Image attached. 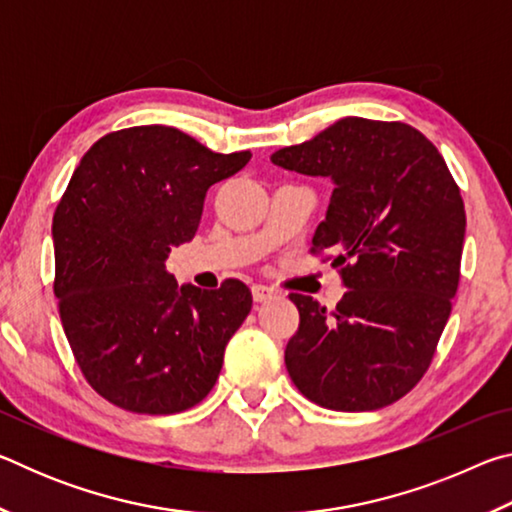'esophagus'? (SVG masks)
I'll list each match as a JSON object with an SVG mask.
<instances>
[{"instance_id": "34e87169", "label": "esophagus", "mask_w": 512, "mask_h": 512, "mask_svg": "<svg viewBox=\"0 0 512 512\" xmlns=\"http://www.w3.org/2000/svg\"><path fill=\"white\" fill-rule=\"evenodd\" d=\"M273 296H275V289L266 287V284H255V287H253V300L255 302H264V300L273 298Z\"/></svg>"}]
</instances>
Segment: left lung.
<instances>
[{"label":"left lung","instance_id":"left-lung-1","mask_svg":"<svg viewBox=\"0 0 512 512\" xmlns=\"http://www.w3.org/2000/svg\"><path fill=\"white\" fill-rule=\"evenodd\" d=\"M273 164L332 178L311 255L339 268L334 311L289 293L300 311L284 350L307 400L332 411L393 404L429 370L461 280L465 207L443 155L402 121L345 117Z\"/></svg>","mask_w":512,"mask_h":512}]
</instances>
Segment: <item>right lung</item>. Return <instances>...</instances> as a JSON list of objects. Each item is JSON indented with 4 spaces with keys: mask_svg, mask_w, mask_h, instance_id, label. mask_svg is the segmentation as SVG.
<instances>
[{
    "mask_svg": "<svg viewBox=\"0 0 512 512\" xmlns=\"http://www.w3.org/2000/svg\"><path fill=\"white\" fill-rule=\"evenodd\" d=\"M250 151L214 153L169 126L103 135L54 212V293L83 377L119 409L169 415L203 402L253 307L241 280L178 289L171 246L192 241L207 189Z\"/></svg>",
    "mask_w": 512,
    "mask_h": 512,
    "instance_id": "right-lung-1",
    "label": "right lung"
}]
</instances>
